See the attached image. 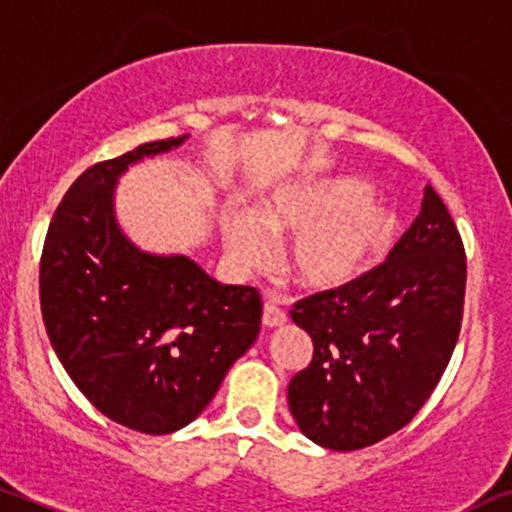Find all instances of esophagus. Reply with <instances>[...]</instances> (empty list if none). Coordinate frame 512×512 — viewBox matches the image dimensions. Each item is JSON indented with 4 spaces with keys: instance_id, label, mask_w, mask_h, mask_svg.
I'll return each mask as SVG.
<instances>
[{
    "instance_id": "esophagus-1",
    "label": "esophagus",
    "mask_w": 512,
    "mask_h": 512,
    "mask_svg": "<svg viewBox=\"0 0 512 512\" xmlns=\"http://www.w3.org/2000/svg\"><path fill=\"white\" fill-rule=\"evenodd\" d=\"M286 311L284 308H279L274 301H267L265 308H262V323L267 325V328H279V325L286 323Z\"/></svg>"
}]
</instances>
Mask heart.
<instances>
[{
	"label": "heart",
	"instance_id": "obj_1",
	"mask_svg": "<svg viewBox=\"0 0 512 512\" xmlns=\"http://www.w3.org/2000/svg\"><path fill=\"white\" fill-rule=\"evenodd\" d=\"M223 243L238 265L267 260V235H291L282 267L294 284L311 291H333L359 282L391 250L398 235V213L369 196L362 179H303L279 187L257 204L255 213L228 206L221 218Z\"/></svg>",
	"mask_w": 512,
	"mask_h": 512
}]
</instances>
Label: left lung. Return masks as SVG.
Here are the masks:
<instances>
[{
  "label": "left lung",
  "mask_w": 512,
  "mask_h": 512,
  "mask_svg": "<svg viewBox=\"0 0 512 512\" xmlns=\"http://www.w3.org/2000/svg\"><path fill=\"white\" fill-rule=\"evenodd\" d=\"M466 252L445 201L423 209L384 265L291 308L313 359L291 379L289 408L320 447L352 452L413 420L445 374L466 291Z\"/></svg>",
  "instance_id": "obj_1"
}]
</instances>
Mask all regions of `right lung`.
<instances>
[{
  "mask_svg": "<svg viewBox=\"0 0 512 512\" xmlns=\"http://www.w3.org/2000/svg\"><path fill=\"white\" fill-rule=\"evenodd\" d=\"M184 138L84 170L55 209L41 255V313L55 355L97 411L145 435L192 423L262 320L257 289L218 284L184 255H148L116 226V179Z\"/></svg>",
  "mask_w": 512,
  "mask_h": 512,
  "instance_id": "right-lung-1",
  "label": "right lung"
}]
</instances>
